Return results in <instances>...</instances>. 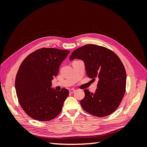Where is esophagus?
<instances>
[{"instance_id":"obj_1","label":"esophagus","mask_w":147,"mask_h":147,"mask_svg":"<svg viewBox=\"0 0 147 147\" xmlns=\"http://www.w3.org/2000/svg\"><path fill=\"white\" fill-rule=\"evenodd\" d=\"M75 91V90H74V89H71V90H69L70 93H74Z\"/></svg>"}]
</instances>
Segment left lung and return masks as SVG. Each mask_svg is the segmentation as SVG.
I'll return each mask as SVG.
<instances>
[{"instance_id": "left-lung-1", "label": "left lung", "mask_w": 147, "mask_h": 147, "mask_svg": "<svg viewBox=\"0 0 147 147\" xmlns=\"http://www.w3.org/2000/svg\"><path fill=\"white\" fill-rule=\"evenodd\" d=\"M82 59L88 76L98 80L94 93L84 90L82 108L96 117H103L118 107L126 91V73L119 57L109 49L88 44L75 50L69 59Z\"/></svg>"}]
</instances>
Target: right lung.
<instances>
[{"instance_id": "1", "label": "right lung", "mask_w": 147, "mask_h": 147, "mask_svg": "<svg viewBox=\"0 0 147 147\" xmlns=\"http://www.w3.org/2000/svg\"><path fill=\"white\" fill-rule=\"evenodd\" d=\"M68 50L42 48L32 52L22 62L15 79L16 95L28 116L37 121H48L61 112L69 91L52 89L51 81Z\"/></svg>"}]
</instances>
